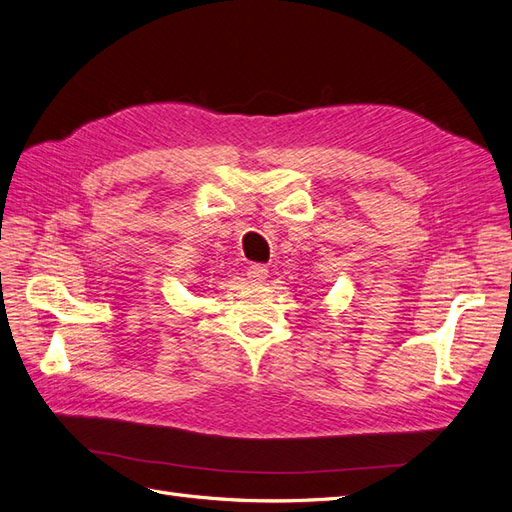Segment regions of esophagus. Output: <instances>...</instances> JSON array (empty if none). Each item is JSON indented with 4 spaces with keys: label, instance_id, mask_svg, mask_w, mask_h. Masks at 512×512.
Instances as JSON below:
<instances>
[{
    "label": "esophagus",
    "instance_id": "obj_1",
    "mask_svg": "<svg viewBox=\"0 0 512 512\" xmlns=\"http://www.w3.org/2000/svg\"><path fill=\"white\" fill-rule=\"evenodd\" d=\"M247 277H250L254 284H262L269 277V269L265 265H250L247 267Z\"/></svg>",
    "mask_w": 512,
    "mask_h": 512
}]
</instances>
